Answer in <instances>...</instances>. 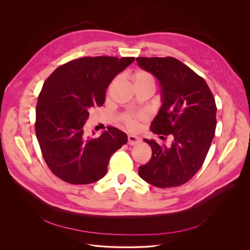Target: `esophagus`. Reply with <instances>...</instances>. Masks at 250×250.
Wrapping results in <instances>:
<instances>
[{
    "mask_svg": "<svg viewBox=\"0 0 250 250\" xmlns=\"http://www.w3.org/2000/svg\"><path fill=\"white\" fill-rule=\"evenodd\" d=\"M139 141H140V138L135 135L130 134L127 136V145L128 146H135V145L139 144Z\"/></svg>",
    "mask_w": 250,
    "mask_h": 250,
    "instance_id": "obj_1",
    "label": "esophagus"
}]
</instances>
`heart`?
<instances>
[{"mask_svg": "<svg viewBox=\"0 0 250 250\" xmlns=\"http://www.w3.org/2000/svg\"><path fill=\"white\" fill-rule=\"evenodd\" d=\"M131 81L133 86L139 85V84H149L154 86L153 77L145 70H137L136 72L131 76ZM139 120H140V117L133 114H125L122 118V121L125 125V127L130 130H134L137 128Z\"/></svg>", "mask_w": 250, "mask_h": 250, "instance_id": "obj_1", "label": "heart"}]
</instances>
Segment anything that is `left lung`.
Returning a JSON list of instances; mask_svg holds the SVG:
<instances>
[{
    "label": "left lung",
    "instance_id": "obj_1",
    "mask_svg": "<svg viewBox=\"0 0 250 250\" xmlns=\"http://www.w3.org/2000/svg\"><path fill=\"white\" fill-rule=\"evenodd\" d=\"M137 64L159 81L162 105L151 123L155 134L173 136L171 146H150V160L138 168L139 176L158 188L188 182L202 167L217 126V105L204 78L173 57H137Z\"/></svg>",
    "mask_w": 250,
    "mask_h": 250
}]
</instances>
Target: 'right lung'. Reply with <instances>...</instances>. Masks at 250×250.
Returning <instances> with one entry per match:
<instances>
[{
  "label": "right lung",
  "mask_w": 250,
  "mask_h": 250,
  "mask_svg": "<svg viewBox=\"0 0 250 250\" xmlns=\"http://www.w3.org/2000/svg\"><path fill=\"white\" fill-rule=\"evenodd\" d=\"M134 57L97 56L71 60L46 79L39 96L35 133L44 161L61 180L75 185L94 183L106 174L113 153L127 135L109 126L99 137L85 134L90 111L104 103L113 79Z\"/></svg>",
  "instance_id": "add662e5"
}]
</instances>
